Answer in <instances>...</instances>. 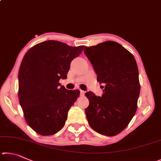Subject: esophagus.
Wrapping results in <instances>:
<instances>
[{
    "instance_id": "34e87169",
    "label": "esophagus",
    "mask_w": 161,
    "mask_h": 161,
    "mask_svg": "<svg viewBox=\"0 0 161 161\" xmlns=\"http://www.w3.org/2000/svg\"><path fill=\"white\" fill-rule=\"evenodd\" d=\"M80 95H84V94H85V92H86L85 91H82V90H80Z\"/></svg>"
}]
</instances>
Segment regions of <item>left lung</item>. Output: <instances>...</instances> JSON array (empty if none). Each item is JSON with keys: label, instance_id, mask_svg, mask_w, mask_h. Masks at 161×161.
<instances>
[{"label": "left lung", "instance_id": "obj_1", "mask_svg": "<svg viewBox=\"0 0 161 161\" xmlns=\"http://www.w3.org/2000/svg\"><path fill=\"white\" fill-rule=\"evenodd\" d=\"M84 53L93 66L97 80L105 85L102 97L91 91L86 93L89 100L87 119L97 133L115 136L136 112L141 88L136 61L127 49L112 41L86 47Z\"/></svg>", "mask_w": 161, "mask_h": 161}]
</instances>
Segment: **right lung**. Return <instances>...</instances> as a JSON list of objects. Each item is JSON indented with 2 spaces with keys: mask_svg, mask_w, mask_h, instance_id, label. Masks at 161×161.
<instances>
[{
  "mask_svg": "<svg viewBox=\"0 0 161 161\" xmlns=\"http://www.w3.org/2000/svg\"><path fill=\"white\" fill-rule=\"evenodd\" d=\"M85 46L70 47L48 40L27 51L19 69L18 97L25 119L31 128L42 136L55 134L64 127L68 112L80 95L78 90L61 86L70 62Z\"/></svg>",
  "mask_w": 161,
  "mask_h": 161,
  "instance_id": "1",
  "label": "right lung"
}]
</instances>
